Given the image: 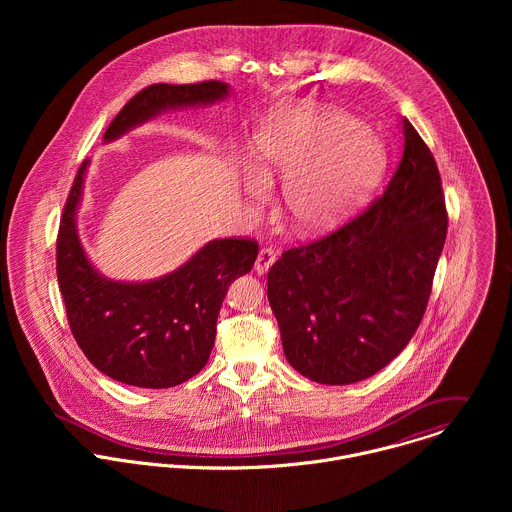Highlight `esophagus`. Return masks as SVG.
Segmentation results:
<instances>
[{
  "label": "esophagus",
  "mask_w": 512,
  "mask_h": 512,
  "mask_svg": "<svg viewBox=\"0 0 512 512\" xmlns=\"http://www.w3.org/2000/svg\"><path fill=\"white\" fill-rule=\"evenodd\" d=\"M276 262V252L272 250V248H262L260 252H258V256H256V264H254V270L258 272V274H266L268 270H270V266Z\"/></svg>",
  "instance_id": "1"
}]
</instances>
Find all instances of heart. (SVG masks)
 <instances>
[{"instance_id":"obj_1","label":"heart","mask_w":512,"mask_h":512,"mask_svg":"<svg viewBox=\"0 0 512 512\" xmlns=\"http://www.w3.org/2000/svg\"><path fill=\"white\" fill-rule=\"evenodd\" d=\"M254 161L248 193L266 201L268 183L282 179L288 222L297 232L319 234L345 219L376 183L382 147L359 120L327 106L297 104L262 128Z\"/></svg>"}]
</instances>
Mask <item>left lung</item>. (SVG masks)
Masks as SVG:
<instances>
[{
  "mask_svg": "<svg viewBox=\"0 0 512 512\" xmlns=\"http://www.w3.org/2000/svg\"><path fill=\"white\" fill-rule=\"evenodd\" d=\"M404 151L384 193L309 244L284 250L268 299L290 365L321 384H351L410 343L447 234L436 159L404 118Z\"/></svg>",
  "mask_w": 512,
  "mask_h": 512,
  "instance_id": "left-lung-1",
  "label": "left lung"
}]
</instances>
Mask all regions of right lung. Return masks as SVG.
<instances>
[{"instance_id": "add662e5", "label": "right lung", "mask_w": 512, "mask_h": 512, "mask_svg": "<svg viewBox=\"0 0 512 512\" xmlns=\"http://www.w3.org/2000/svg\"><path fill=\"white\" fill-rule=\"evenodd\" d=\"M226 82L151 84L134 94L108 126L116 140L167 108L213 104ZM88 159L76 171L57 234V278L67 319L84 357L106 376L140 388H169L207 365L217 317L230 282L248 274L258 256L250 238L205 244L175 272L144 284L102 278L84 256L74 215Z\"/></svg>"}]
</instances>
